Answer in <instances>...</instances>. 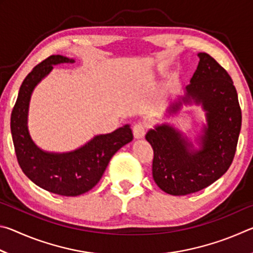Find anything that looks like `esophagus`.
I'll list each match as a JSON object with an SVG mask.
<instances>
[{
	"label": "esophagus",
	"instance_id": "1",
	"mask_svg": "<svg viewBox=\"0 0 253 253\" xmlns=\"http://www.w3.org/2000/svg\"><path fill=\"white\" fill-rule=\"evenodd\" d=\"M132 134L136 139L143 138L146 134V125L144 123H137L136 125L132 127Z\"/></svg>",
	"mask_w": 253,
	"mask_h": 253
}]
</instances>
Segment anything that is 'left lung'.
<instances>
[{"mask_svg": "<svg viewBox=\"0 0 253 253\" xmlns=\"http://www.w3.org/2000/svg\"><path fill=\"white\" fill-rule=\"evenodd\" d=\"M198 57L199 66L185 95L169 107V113H176L183 102L202 105L208 124L200 149L168 124L146 134L154 151L153 178L170 195L195 193L219 179L232 164L241 129V108L232 79L210 54L200 52Z\"/></svg>", "mask_w": 253, "mask_h": 253, "instance_id": "obj_1", "label": "left lung"}]
</instances>
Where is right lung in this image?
Listing matches in <instances>:
<instances>
[{
  "label": "right lung",
  "mask_w": 253,
  "mask_h": 253,
  "mask_svg": "<svg viewBox=\"0 0 253 253\" xmlns=\"http://www.w3.org/2000/svg\"><path fill=\"white\" fill-rule=\"evenodd\" d=\"M75 62L63 55H50L25 77L11 114V132L20 168L38 186L62 196L90 191L100 181L111 157L132 140L129 125L110 134L98 135L69 153H49L37 146L28 129L29 102L36 85L59 63Z\"/></svg>",
  "instance_id": "right-lung-1"
}]
</instances>
